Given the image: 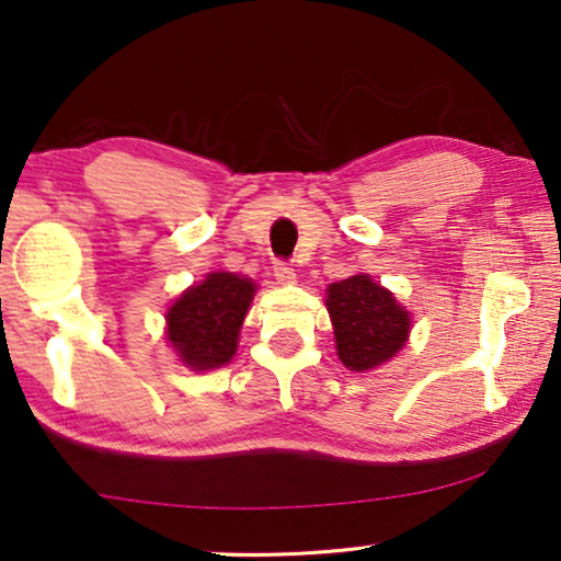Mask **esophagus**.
Returning a JSON list of instances; mask_svg holds the SVG:
<instances>
[{"instance_id": "1", "label": "esophagus", "mask_w": 561, "mask_h": 561, "mask_svg": "<svg viewBox=\"0 0 561 561\" xmlns=\"http://www.w3.org/2000/svg\"><path fill=\"white\" fill-rule=\"evenodd\" d=\"M273 273H275V280L283 283V286H290V283H296L294 267H290V263H286V261H275Z\"/></svg>"}]
</instances>
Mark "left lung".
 <instances>
[{"label":"left lung","mask_w":561,"mask_h":561,"mask_svg":"<svg viewBox=\"0 0 561 561\" xmlns=\"http://www.w3.org/2000/svg\"><path fill=\"white\" fill-rule=\"evenodd\" d=\"M327 308L334 323L339 359L348 369H375L392 359L408 341V311L369 275L331 283Z\"/></svg>","instance_id":"8db88e82"}]
</instances>
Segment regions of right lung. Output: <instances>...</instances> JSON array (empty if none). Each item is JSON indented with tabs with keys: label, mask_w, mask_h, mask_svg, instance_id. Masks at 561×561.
<instances>
[{
	"label": "right lung",
	"mask_w": 561,
	"mask_h": 561,
	"mask_svg": "<svg viewBox=\"0 0 561 561\" xmlns=\"http://www.w3.org/2000/svg\"><path fill=\"white\" fill-rule=\"evenodd\" d=\"M255 283L234 273H209L169 308L167 336L192 369H215L232 359Z\"/></svg>",
	"instance_id": "1"
}]
</instances>
